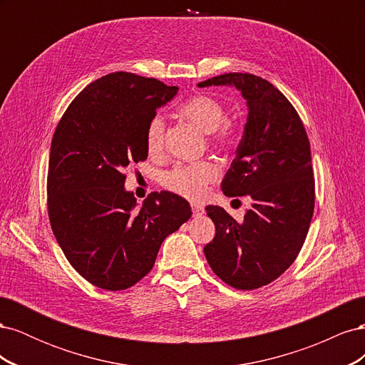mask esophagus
<instances>
[{"mask_svg": "<svg viewBox=\"0 0 365 365\" xmlns=\"http://www.w3.org/2000/svg\"><path fill=\"white\" fill-rule=\"evenodd\" d=\"M192 212H193V216H201L204 215V207L200 204H192Z\"/></svg>", "mask_w": 365, "mask_h": 365, "instance_id": "obj_1", "label": "esophagus"}]
</instances>
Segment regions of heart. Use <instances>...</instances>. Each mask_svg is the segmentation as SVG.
Listing matches in <instances>:
<instances>
[{"label": "heart", "instance_id": "heart-1", "mask_svg": "<svg viewBox=\"0 0 365 365\" xmlns=\"http://www.w3.org/2000/svg\"><path fill=\"white\" fill-rule=\"evenodd\" d=\"M180 115L192 121L205 134H210L216 146H227L231 141V128L224 123L225 108L215 97L208 94H195L180 106ZM165 121L161 115H153L146 128L145 143L150 155H158L164 148ZM217 168L213 163L201 161L193 164H176L170 170L164 172L161 182L175 193L187 200H201L207 193L208 185L217 178Z\"/></svg>", "mask_w": 365, "mask_h": 365}]
</instances>
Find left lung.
<instances>
[{
    "mask_svg": "<svg viewBox=\"0 0 365 365\" xmlns=\"http://www.w3.org/2000/svg\"><path fill=\"white\" fill-rule=\"evenodd\" d=\"M236 86L248 118L236 158L225 173L227 196H250L242 222L222 207L207 205L216 227L204 254L217 277L251 291L279 279L300 252L315 205L311 145L295 108L259 76L228 73L197 86Z\"/></svg>",
    "mask_w": 365,
    "mask_h": 365,
    "instance_id": "8db88e82",
    "label": "left lung"
}]
</instances>
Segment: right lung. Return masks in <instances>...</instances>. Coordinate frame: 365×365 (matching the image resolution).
I'll list each match as a JSON object with an SVG mask.
<instances>
[{"instance_id":"right-lung-1","label":"right lung","mask_w":365,"mask_h":365,"mask_svg":"<svg viewBox=\"0 0 365 365\" xmlns=\"http://www.w3.org/2000/svg\"><path fill=\"white\" fill-rule=\"evenodd\" d=\"M178 86L117 71L88 85L51 140L47 205L71 267L106 291L128 289L152 269L163 240L192 216L184 197L160 192L141 207L125 190V169L145 161L149 120Z\"/></svg>"}]
</instances>
